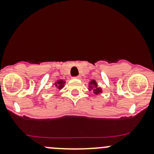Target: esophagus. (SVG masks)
<instances>
[{
	"mask_svg": "<svg viewBox=\"0 0 154 154\" xmlns=\"http://www.w3.org/2000/svg\"><path fill=\"white\" fill-rule=\"evenodd\" d=\"M74 78H76V79H80V78H81V77H80V76H77V77H74Z\"/></svg>",
	"mask_w": 154,
	"mask_h": 154,
	"instance_id": "esophagus-1",
	"label": "esophagus"
}]
</instances>
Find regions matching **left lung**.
Segmentation results:
<instances>
[{"label":"left lung","mask_w":154,"mask_h":154,"mask_svg":"<svg viewBox=\"0 0 154 154\" xmlns=\"http://www.w3.org/2000/svg\"><path fill=\"white\" fill-rule=\"evenodd\" d=\"M88 90L89 91H93L94 94H100L102 93V88L97 86V82L94 80H91L88 83Z\"/></svg>","instance_id":"obj_1"}]
</instances>
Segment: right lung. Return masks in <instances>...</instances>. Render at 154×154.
Returning <instances> with one entry per match:
<instances>
[{"label":"right lung","instance_id":"add662e5","mask_svg":"<svg viewBox=\"0 0 154 154\" xmlns=\"http://www.w3.org/2000/svg\"><path fill=\"white\" fill-rule=\"evenodd\" d=\"M65 83H66V81L63 80H58L57 81H56L54 83V87H55L57 89H62V88L64 87Z\"/></svg>","mask_w":154,"mask_h":154}]
</instances>
